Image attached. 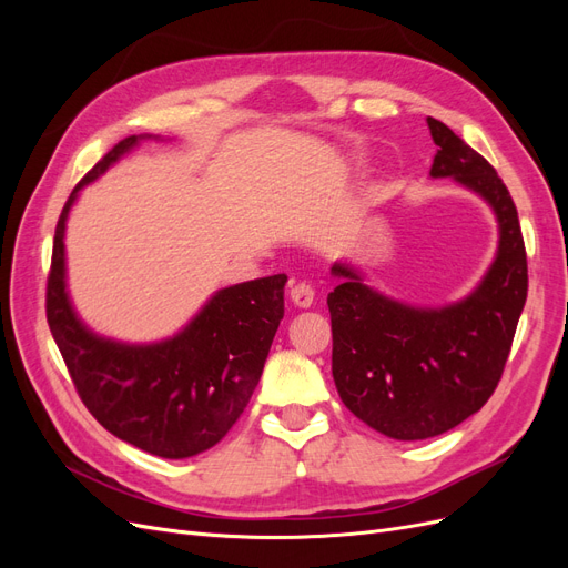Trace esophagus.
Segmentation results:
<instances>
[{
    "mask_svg": "<svg viewBox=\"0 0 568 568\" xmlns=\"http://www.w3.org/2000/svg\"><path fill=\"white\" fill-rule=\"evenodd\" d=\"M288 296H291V303H294L296 307H311L313 298H315V291H313L311 284L301 282V284L291 286V294Z\"/></svg>",
    "mask_w": 568,
    "mask_h": 568,
    "instance_id": "esophagus-1",
    "label": "esophagus"
}]
</instances>
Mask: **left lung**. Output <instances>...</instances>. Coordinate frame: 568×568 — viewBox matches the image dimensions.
Instances as JSON below:
<instances>
[{"mask_svg": "<svg viewBox=\"0 0 568 568\" xmlns=\"http://www.w3.org/2000/svg\"><path fill=\"white\" fill-rule=\"evenodd\" d=\"M438 146L428 178L453 180L484 201L497 222V248L480 282L445 305H412L367 284L336 261L332 313L334 384L357 419L395 440L450 432L488 403L500 382L526 303L528 267L519 215L493 165L436 118Z\"/></svg>", "mask_w": 568, "mask_h": 568, "instance_id": "obj_1", "label": "left lung"}]
</instances>
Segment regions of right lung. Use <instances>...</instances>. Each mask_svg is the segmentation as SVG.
<instances>
[{"label":"right lung","mask_w":568,"mask_h":568,"mask_svg":"<svg viewBox=\"0 0 568 568\" xmlns=\"http://www.w3.org/2000/svg\"><path fill=\"white\" fill-rule=\"evenodd\" d=\"M159 134L115 144L68 196L54 234L47 322L82 403L115 438L165 459L194 457L242 417L284 317L286 274L217 288L180 332L132 343L94 332L68 291L65 225L80 192Z\"/></svg>","instance_id":"right-lung-1"}]
</instances>
